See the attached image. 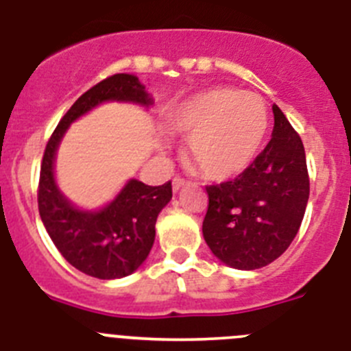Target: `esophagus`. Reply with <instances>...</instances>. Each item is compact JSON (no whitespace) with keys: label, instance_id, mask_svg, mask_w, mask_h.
Returning <instances> with one entry per match:
<instances>
[{"label":"esophagus","instance_id":"obj_1","mask_svg":"<svg viewBox=\"0 0 351 351\" xmlns=\"http://www.w3.org/2000/svg\"><path fill=\"white\" fill-rule=\"evenodd\" d=\"M188 184V181H186V179H182V178H173V181H172V188H173V191H178V190H181L182 186H186Z\"/></svg>","mask_w":351,"mask_h":351}]
</instances>
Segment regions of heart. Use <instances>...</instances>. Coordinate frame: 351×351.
<instances>
[{
    "label": "heart",
    "mask_w": 351,
    "mask_h": 351,
    "mask_svg": "<svg viewBox=\"0 0 351 351\" xmlns=\"http://www.w3.org/2000/svg\"><path fill=\"white\" fill-rule=\"evenodd\" d=\"M169 128L188 138L186 158L210 179L243 172L269 130L267 105L251 91L214 88L173 108Z\"/></svg>",
    "instance_id": "b5f03b06"
}]
</instances>
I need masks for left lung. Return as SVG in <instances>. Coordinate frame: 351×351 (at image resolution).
<instances>
[{"mask_svg": "<svg viewBox=\"0 0 351 351\" xmlns=\"http://www.w3.org/2000/svg\"><path fill=\"white\" fill-rule=\"evenodd\" d=\"M272 138L232 181L206 186L202 232L223 263L253 271L274 262L299 232L309 198L306 153L299 133L272 105Z\"/></svg>", "mask_w": 351, "mask_h": 351, "instance_id": "8db88e82", "label": "left lung"}]
</instances>
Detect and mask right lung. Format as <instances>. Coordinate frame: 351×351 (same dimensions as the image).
Returning <instances> with one entry per match:
<instances>
[{"label": "right lung", "mask_w": 351, "mask_h": 351, "mask_svg": "<svg viewBox=\"0 0 351 351\" xmlns=\"http://www.w3.org/2000/svg\"><path fill=\"white\" fill-rule=\"evenodd\" d=\"M133 101L149 107L153 98L135 75L116 73L84 93L56 126L43 153L38 210L45 230L68 263L98 280L132 274L147 258L160 210L172 198V182L147 186L132 179L100 210H80L61 195L54 181V156L70 123L104 101Z\"/></svg>", "instance_id": "obj_1"}]
</instances>
